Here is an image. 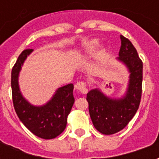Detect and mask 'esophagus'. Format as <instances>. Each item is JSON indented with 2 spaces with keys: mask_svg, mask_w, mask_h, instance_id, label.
Masks as SVG:
<instances>
[{
  "mask_svg": "<svg viewBox=\"0 0 159 159\" xmlns=\"http://www.w3.org/2000/svg\"><path fill=\"white\" fill-rule=\"evenodd\" d=\"M75 88H76L77 90H79L81 93H83V94L87 93L88 89H87V85L85 82H83V81L77 82V83H76V85H75Z\"/></svg>",
  "mask_w": 159,
  "mask_h": 159,
  "instance_id": "34e87169",
  "label": "esophagus"
}]
</instances>
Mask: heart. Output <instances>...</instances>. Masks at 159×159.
Returning a JSON list of instances; mask_svg holds the SVG:
<instances>
[{
  "mask_svg": "<svg viewBox=\"0 0 159 159\" xmlns=\"http://www.w3.org/2000/svg\"><path fill=\"white\" fill-rule=\"evenodd\" d=\"M97 46V42L96 41H89V42H87L85 43H83V46L79 48L78 52L81 54H85V53H89L93 51Z\"/></svg>",
  "mask_w": 159,
  "mask_h": 159,
  "instance_id": "b5f03b06",
  "label": "heart"
}]
</instances>
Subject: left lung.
<instances>
[{"label":"left lung","instance_id":"1","mask_svg":"<svg viewBox=\"0 0 159 159\" xmlns=\"http://www.w3.org/2000/svg\"><path fill=\"white\" fill-rule=\"evenodd\" d=\"M121 38L119 57L117 59L129 68L130 79L125 96L112 100L98 89L87 93L89 111L94 128L103 134H112L123 129L136 113L142 93L143 63L129 40Z\"/></svg>","mask_w":159,"mask_h":159}]
</instances>
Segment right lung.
<instances>
[{"mask_svg": "<svg viewBox=\"0 0 159 159\" xmlns=\"http://www.w3.org/2000/svg\"><path fill=\"white\" fill-rule=\"evenodd\" d=\"M33 49L24 50L12 69L11 87L13 107L20 121L35 135L49 140L65 130L67 117L75 101L72 83L61 87L52 100L42 107H34L25 100L19 91L18 77L21 66Z\"/></svg>", "mask_w": 159, "mask_h": 159, "instance_id": "add662e5", "label": "right lung"}]
</instances>
